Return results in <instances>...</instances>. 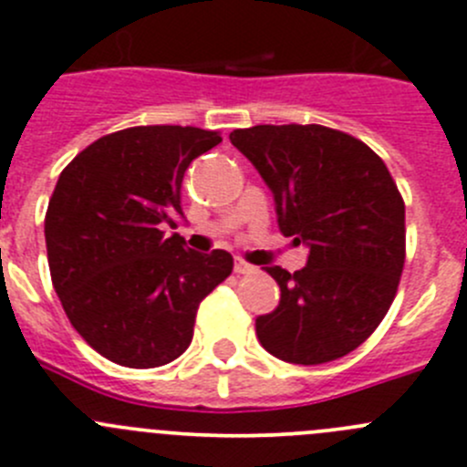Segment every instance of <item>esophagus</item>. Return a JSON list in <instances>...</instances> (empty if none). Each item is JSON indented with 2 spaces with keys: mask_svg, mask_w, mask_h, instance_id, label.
Returning a JSON list of instances; mask_svg holds the SVG:
<instances>
[{
  "mask_svg": "<svg viewBox=\"0 0 467 467\" xmlns=\"http://www.w3.org/2000/svg\"><path fill=\"white\" fill-rule=\"evenodd\" d=\"M234 272H237V274H251V272H255V267H254V265H248L246 260L237 258V260H234Z\"/></svg>",
  "mask_w": 467,
  "mask_h": 467,
  "instance_id": "obj_1",
  "label": "esophagus"
}]
</instances>
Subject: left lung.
<instances>
[{
	"label": "left lung",
	"mask_w": 467,
	"mask_h": 467,
	"mask_svg": "<svg viewBox=\"0 0 467 467\" xmlns=\"http://www.w3.org/2000/svg\"><path fill=\"white\" fill-rule=\"evenodd\" d=\"M230 142L269 186L278 228L308 246L306 267H267L278 306L258 316L269 355L290 364L346 357L376 332L405 263V204L380 156L320 124L237 129Z\"/></svg>",
	"instance_id": "left-lung-1"
}]
</instances>
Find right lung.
<instances>
[{"label":"right lung","mask_w":467,"mask_h":467,"mask_svg":"<svg viewBox=\"0 0 467 467\" xmlns=\"http://www.w3.org/2000/svg\"><path fill=\"white\" fill-rule=\"evenodd\" d=\"M221 142L195 126L103 135L62 170L46 213L47 265L76 332L129 368L170 364L191 346L200 302L233 272L228 251L198 254L177 228L191 161Z\"/></svg>","instance_id":"1"}]
</instances>
